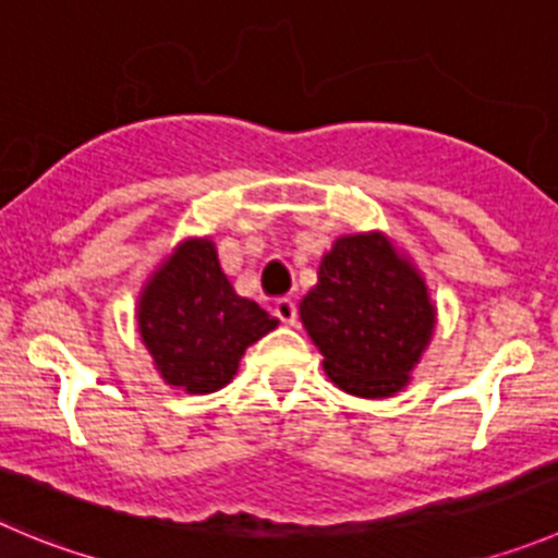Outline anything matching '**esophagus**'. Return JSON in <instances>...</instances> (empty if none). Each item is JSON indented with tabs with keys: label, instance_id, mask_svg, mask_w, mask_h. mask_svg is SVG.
I'll list each match as a JSON object with an SVG mask.
<instances>
[{
	"label": "esophagus",
	"instance_id": "obj_1",
	"mask_svg": "<svg viewBox=\"0 0 558 558\" xmlns=\"http://www.w3.org/2000/svg\"><path fill=\"white\" fill-rule=\"evenodd\" d=\"M275 316H278L283 325H294L296 322V303L291 296H278L275 300Z\"/></svg>",
	"mask_w": 558,
	"mask_h": 558
}]
</instances>
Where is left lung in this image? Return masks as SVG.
<instances>
[{"label":"left lung","instance_id":"left-lung-1","mask_svg":"<svg viewBox=\"0 0 558 558\" xmlns=\"http://www.w3.org/2000/svg\"><path fill=\"white\" fill-rule=\"evenodd\" d=\"M300 319L338 388L383 399L408 383L432 338L435 308L421 275L383 233H355L322 258Z\"/></svg>","mask_w":558,"mask_h":558}]
</instances>
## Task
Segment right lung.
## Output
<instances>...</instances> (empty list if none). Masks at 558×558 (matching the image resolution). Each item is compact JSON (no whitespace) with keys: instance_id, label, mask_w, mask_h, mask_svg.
Here are the masks:
<instances>
[{"instance_id":"add662e5","label":"right lung","mask_w":558,"mask_h":558,"mask_svg":"<svg viewBox=\"0 0 558 558\" xmlns=\"http://www.w3.org/2000/svg\"><path fill=\"white\" fill-rule=\"evenodd\" d=\"M140 332L161 377L190 393L231 383L239 357L278 319L228 283L211 242H186L145 286Z\"/></svg>"}]
</instances>
